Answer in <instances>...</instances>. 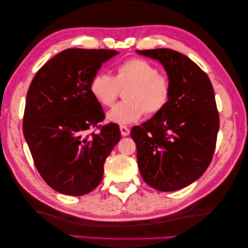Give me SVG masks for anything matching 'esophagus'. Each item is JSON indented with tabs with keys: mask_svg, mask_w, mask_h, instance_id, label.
I'll return each instance as SVG.
<instances>
[{
	"mask_svg": "<svg viewBox=\"0 0 248 248\" xmlns=\"http://www.w3.org/2000/svg\"><path fill=\"white\" fill-rule=\"evenodd\" d=\"M120 132L123 136H127L130 134V129L125 127V125H120Z\"/></svg>",
	"mask_w": 248,
	"mask_h": 248,
	"instance_id": "1",
	"label": "esophagus"
}]
</instances>
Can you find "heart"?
Here are the masks:
<instances>
[{
	"instance_id": "heart-1",
	"label": "heart",
	"mask_w": 248,
	"mask_h": 248,
	"mask_svg": "<svg viewBox=\"0 0 248 248\" xmlns=\"http://www.w3.org/2000/svg\"><path fill=\"white\" fill-rule=\"evenodd\" d=\"M125 101L116 104L108 113L109 121L128 124L138 121L145 113L148 116L160 113L170 101V78L157 72L150 62L132 57L116 67L115 76L99 72L93 76L89 89L103 107H112L119 94V88H125Z\"/></svg>"
}]
</instances>
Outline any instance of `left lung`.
<instances>
[{
  "instance_id": "1",
  "label": "left lung",
  "mask_w": 248,
  "mask_h": 248,
  "mask_svg": "<svg viewBox=\"0 0 248 248\" xmlns=\"http://www.w3.org/2000/svg\"><path fill=\"white\" fill-rule=\"evenodd\" d=\"M159 61L170 78V101L131 130L144 181L161 192L187 186L212 161L219 116L209 77L187 56L170 49L138 50Z\"/></svg>"
}]
</instances>
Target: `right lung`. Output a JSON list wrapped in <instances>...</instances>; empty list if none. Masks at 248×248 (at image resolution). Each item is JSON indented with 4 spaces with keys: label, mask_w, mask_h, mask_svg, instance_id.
Wrapping results in <instances>:
<instances>
[{
    "label": "right lung",
    "mask_w": 248,
    "mask_h": 248,
    "mask_svg": "<svg viewBox=\"0 0 248 248\" xmlns=\"http://www.w3.org/2000/svg\"><path fill=\"white\" fill-rule=\"evenodd\" d=\"M115 50L67 49L37 71L26 94L23 134L41 178L56 192L81 196L96 188L120 140L116 124H98L103 108L89 85ZM96 127L98 134L88 133Z\"/></svg>",
    "instance_id": "right-lung-1"
}]
</instances>
